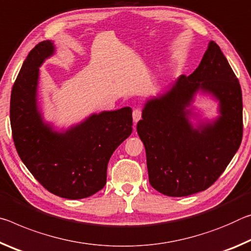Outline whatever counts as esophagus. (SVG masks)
Segmentation results:
<instances>
[{
    "label": "esophagus",
    "mask_w": 251,
    "mask_h": 251,
    "mask_svg": "<svg viewBox=\"0 0 251 251\" xmlns=\"http://www.w3.org/2000/svg\"><path fill=\"white\" fill-rule=\"evenodd\" d=\"M141 114H142L141 110H139V109L133 110V112H132V119H133V122H134V123H137L139 120H140V119H141Z\"/></svg>",
    "instance_id": "esophagus-1"
}]
</instances>
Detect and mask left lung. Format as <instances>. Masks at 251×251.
<instances>
[{
  "label": "left lung",
  "instance_id": "left-lung-1",
  "mask_svg": "<svg viewBox=\"0 0 251 251\" xmlns=\"http://www.w3.org/2000/svg\"><path fill=\"white\" fill-rule=\"evenodd\" d=\"M197 93L219 102L216 119L192 123ZM137 131L146 148L149 182L160 194L190 196L219 178L241 143L242 94L213 41L194 73L180 75L166 91L148 99Z\"/></svg>",
  "mask_w": 251,
  "mask_h": 251
}]
</instances>
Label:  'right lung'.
<instances>
[{
  "label": "right lung",
  "mask_w": 251,
  "mask_h": 251,
  "mask_svg": "<svg viewBox=\"0 0 251 251\" xmlns=\"http://www.w3.org/2000/svg\"><path fill=\"white\" fill-rule=\"evenodd\" d=\"M55 53L50 40L28 53L11 93L14 145L28 171L61 198L83 199L106 183L114 150L132 132V109L92 113L67 130L45 122L38 102L40 67Z\"/></svg>",
  "instance_id": "1"
}]
</instances>
